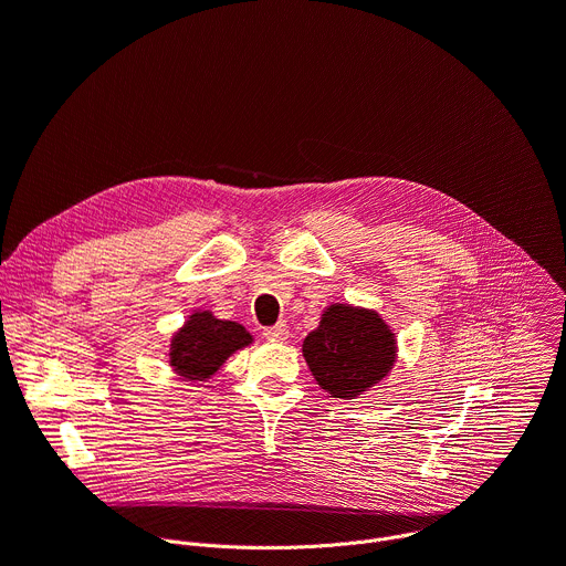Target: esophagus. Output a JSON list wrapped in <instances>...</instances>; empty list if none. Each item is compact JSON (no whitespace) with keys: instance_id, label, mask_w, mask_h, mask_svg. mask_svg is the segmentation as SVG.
<instances>
[{"instance_id":"esophagus-1","label":"esophagus","mask_w":566,"mask_h":566,"mask_svg":"<svg viewBox=\"0 0 566 566\" xmlns=\"http://www.w3.org/2000/svg\"><path fill=\"white\" fill-rule=\"evenodd\" d=\"M264 338H266V340H273V343H284V340L289 338V327L284 325V322H277L275 327L264 329Z\"/></svg>"}]
</instances>
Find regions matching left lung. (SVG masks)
Instances as JSON below:
<instances>
[{"instance_id":"obj_1","label":"left lung","mask_w":566,"mask_h":566,"mask_svg":"<svg viewBox=\"0 0 566 566\" xmlns=\"http://www.w3.org/2000/svg\"><path fill=\"white\" fill-rule=\"evenodd\" d=\"M317 385L334 398L352 400L380 382L396 363V336L371 308L332 304L302 343Z\"/></svg>"}]
</instances>
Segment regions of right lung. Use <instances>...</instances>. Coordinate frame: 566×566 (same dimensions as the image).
Returning a JSON list of instances; mask_svg holds the SVG:
<instances>
[{"label":"right lung","instance_id":"obj_1","mask_svg":"<svg viewBox=\"0 0 566 566\" xmlns=\"http://www.w3.org/2000/svg\"><path fill=\"white\" fill-rule=\"evenodd\" d=\"M253 343V336L239 322L219 319L210 311H195L172 336L170 367L184 380H206L239 349Z\"/></svg>","mask_w":566,"mask_h":566}]
</instances>
